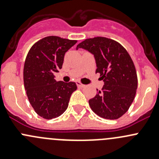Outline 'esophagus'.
<instances>
[{
  "label": "esophagus",
  "mask_w": 159,
  "mask_h": 159,
  "mask_svg": "<svg viewBox=\"0 0 159 159\" xmlns=\"http://www.w3.org/2000/svg\"><path fill=\"white\" fill-rule=\"evenodd\" d=\"M76 84H77V86H78V88H84V84H81V83L80 82V81H78V82H77Z\"/></svg>",
  "instance_id": "esophagus-1"
}]
</instances>
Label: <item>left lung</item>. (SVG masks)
<instances>
[{"label": "left lung", "mask_w": 159, "mask_h": 159, "mask_svg": "<svg viewBox=\"0 0 159 159\" xmlns=\"http://www.w3.org/2000/svg\"><path fill=\"white\" fill-rule=\"evenodd\" d=\"M92 53L105 84L89 103L91 110L106 119H118L126 113L135 97L138 77L134 62L126 49L115 40L95 37L77 45ZM98 91V90H97Z\"/></svg>", "instance_id": "1"}]
</instances>
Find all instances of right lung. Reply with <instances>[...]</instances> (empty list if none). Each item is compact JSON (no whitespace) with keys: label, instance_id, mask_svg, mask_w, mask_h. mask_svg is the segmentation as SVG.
Returning <instances> with one entry per match:
<instances>
[{"label":"right lung","instance_id":"add662e5","mask_svg":"<svg viewBox=\"0 0 159 159\" xmlns=\"http://www.w3.org/2000/svg\"><path fill=\"white\" fill-rule=\"evenodd\" d=\"M76 43V40L45 37L34 44L27 54L24 66L25 89L32 108L44 119L61 115L77 89L75 82L54 79L55 73L62 68L65 54Z\"/></svg>","mask_w":159,"mask_h":159}]
</instances>
